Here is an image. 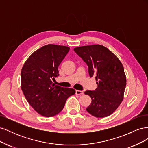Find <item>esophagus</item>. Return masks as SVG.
Returning <instances> with one entry per match:
<instances>
[{
  "label": "esophagus",
  "instance_id": "esophagus-1",
  "mask_svg": "<svg viewBox=\"0 0 148 148\" xmlns=\"http://www.w3.org/2000/svg\"><path fill=\"white\" fill-rule=\"evenodd\" d=\"M76 95H83V91H79V90H76Z\"/></svg>",
  "mask_w": 148,
  "mask_h": 148
}]
</instances>
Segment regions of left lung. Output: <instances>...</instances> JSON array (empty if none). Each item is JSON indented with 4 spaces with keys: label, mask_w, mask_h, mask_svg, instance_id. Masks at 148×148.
<instances>
[{
    "label": "left lung",
    "mask_w": 148,
    "mask_h": 148,
    "mask_svg": "<svg viewBox=\"0 0 148 148\" xmlns=\"http://www.w3.org/2000/svg\"><path fill=\"white\" fill-rule=\"evenodd\" d=\"M73 50L86 62L89 77H96L97 81L95 91L84 92L92 99L86 110L97 118L111 115L123 99L127 80L122 64L114 53L99 44Z\"/></svg>",
    "instance_id": "obj_1"
}]
</instances>
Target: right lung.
<instances>
[{"label":"right lung","instance_id":"obj_1","mask_svg":"<svg viewBox=\"0 0 148 148\" xmlns=\"http://www.w3.org/2000/svg\"><path fill=\"white\" fill-rule=\"evenodd\" d=\"M69 51L67 46L47 44L34 52L22 67L21 90L30 106L44 117L59 114L68 97L75 94L74 89L52 82L59 75L58 67Z\"/></svg>","mask_w":148,"mask_h":148}]
</instances>
